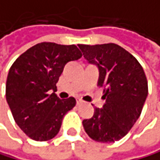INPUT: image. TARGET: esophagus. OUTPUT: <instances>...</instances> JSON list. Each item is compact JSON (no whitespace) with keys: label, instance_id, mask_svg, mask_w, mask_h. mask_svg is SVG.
<instances>
[{"label":"esophagus","instance_id":"obj_1","mask_svg":"<svg viewBox=\"0 0 160 160\" xmlns=\"http://www.w3.org/2000/svg\"><path fill=\"white\" fill-rule=\"evenodd\" d=\"M82 102H83V101H82V99H79V98H78V99H77V104H78V105H79V104H82Z\"/></svg>","mask_w":160,"mask_h":160}]
</instances>
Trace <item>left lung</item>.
Instances as JSON below:
<instances>
[{"instance_id": "left-lung-1", "label": "left lung", "mask_w": 160, "mask_h": 160, "mask_svg": "<svg viewBox=\"0 0 160 160\" xmlns=\"http://www.w3.org/2000/svg\"><path fill=\"white\" fill-rule=\"evenodd\" d=\"M84 59L99 70L97 85L103 88V108H94L90 119L82 121L89 138L114 142L125 137L139 119L148 96V81L142 67L121 46L108 43L78 44Z\"/></svg>"}]
</instances>
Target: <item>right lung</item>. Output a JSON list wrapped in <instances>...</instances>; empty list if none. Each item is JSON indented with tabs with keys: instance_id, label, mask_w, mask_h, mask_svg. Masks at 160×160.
<instances>
[{
	"instance_id": "add662e5",
	"label": "right lung",
	"mask_w": 160,
	"mask_h": 160,
	"mask_svg": "<svg viewBox=\"0 0 160 160\" xmlns=\"http://www.w3.org/2000/svg\"><path fill=\"white\" fill-rule=\"evenodd\" d=\"M82 56L76 45L42 42L26 50L12 65L6 84L7 101L15 123L30 139H53L66 113L75 107L73 97L60 99L55 94L56 83L65 65Z\"/></svg>"
}]
</instances>
